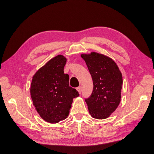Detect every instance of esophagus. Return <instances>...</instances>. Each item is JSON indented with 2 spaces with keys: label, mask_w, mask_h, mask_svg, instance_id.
Listing matches in <instances>:
<instances>
[{
  "label": "esophagus",
  "mask_w": 154,
  "mask_h": 154,
  "mask_svg": "<svg viewBox=\"0 0 154 154\" xmlns=\"http://www.w3.org/2000/svg\"><path fill=\"white\" fill-rule=\"evenodd\" d=\"M77 91H78V92H79V94H81V91H82L81 87H78V88H77Z\"/></svg>",
  "instance_id": "34e87169"
}]
</instances>
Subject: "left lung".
<instances>
[{
	"label": "left lung",
	"instance_id": "obj_1",
	"mask_svg": "<svg viewBox=\"0 0 154 154\" xmlns=\"http://www.w3.org/2000/svg\"><path fill=\"white\" fill-rule=\"evenodd\" d=\"M93 82L91 96L86 99L91 117L103 120L111 116L120 104L123 84L122 73L111 57L91 52L81 54Z\"/></svg>",
	"mask_w": 154,
	"mask_h": 154
}]
</instances>
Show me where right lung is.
Masks as SVG:
<instances>
[{"label":"right lung","mask_w":154,"mask_h":154,"mask_svg":"<svg viewBox=\"0 0 154 154\" xmlns=\"http://www.w3.org/2000/svg\"><path fill=\"white\" fill-rule=\"evenodd\" d=\"M66 58L57 55L34 73L30 93L33 106L43 120L57 123L66 119L73 99L79 96L75 89L69 86V76L64 73Z\"/></svg>","instance_id":"add662e5"}]
</instances>
